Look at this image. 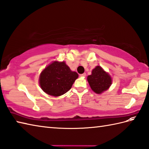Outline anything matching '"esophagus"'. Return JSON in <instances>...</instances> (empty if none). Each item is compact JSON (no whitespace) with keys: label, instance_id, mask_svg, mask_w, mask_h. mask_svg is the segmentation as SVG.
I'll list each match as a JSON object with an SVG mask.
<instances>
[{"label":"esophagus","instance_id":"obj_1","mask_svg":"<svg viewBox=\"0 0 149 149\" xmlns=\"http://www.w3.org/2000/svg\"><path fill=\"white\" fill-rule=\"evenodd\" d=\"M86 73H84V74H81L80 76L82 77H86Z\"/></svg>","mask_w":149,"mask_h":149}]
</instances>
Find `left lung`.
<instances>
[{"label":"left lung","instance_id":"obj_1","mask_svg":"<svg viewBox=\"0 0 149 149\" xmlns=\"http://www.w3.org/2000/svg\"><path fill=\"white\" fill-rule=\"evenodd\" d=\"M90 86L94 92L100 94L107 90L111 84V78L100 66L95 68L91 75L87 77Z\"/></svg>","mask_w":149,"mask_h":149}]
</instances>
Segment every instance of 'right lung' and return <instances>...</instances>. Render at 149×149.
Wrapping results in <instances>:
<instances>
[{"instance_id":"right-lung-1","label":"right lung","mask_w":149,"mask_h":149,"mask_svg":"<svg viewBox=\"0 0 149 149\" xmlns=\"http://www.w3.org/2000/svg\"><path fill=\"white\" fill-rule=\"evenodd\" d=\"M77 77L65 62L54 61L41 73L40 85L46 93L58 97L67 92Z\"/></svg>"}]
</instances>
